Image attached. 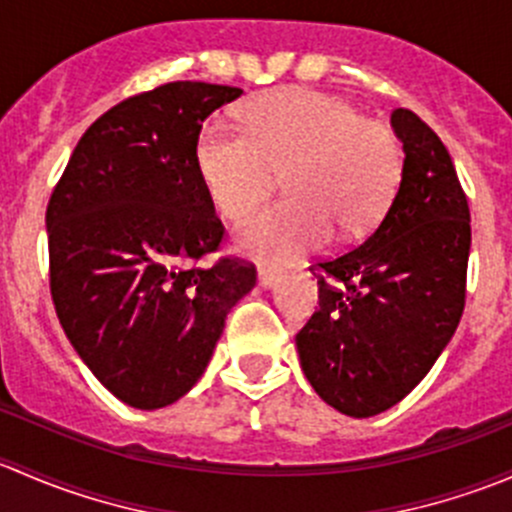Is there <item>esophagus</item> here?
Instances as JSON below:
<instances>
[{
  "instance_id": "esophagus-1",
  "label": "esophagus",
  "mask_w": 512,
  "mask_h": 512,
  "mask_svg": "<svg viewBox=\"0 0 512 512\" xmlns=\"http://www.w3.org/2000/svg\"><path fill=\"white\" fill-rule=\"evenodd\" d=\"M257 282H260V287L265 289L275 287L277 282H280V272L270 270V267H260V272H257Z\"/></svg>"
}]
</instances>
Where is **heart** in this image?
Segmentation results:
<instances>
[{
  "label": "heart",
  "instance_id": "1",
  "mask_svg": "<svg viewBox=\"0 0 512 512\" xmlns=\"http://www.w3.org/2000/svg\"><path fill=\"white\" fill-rule=\"evenodd\" d=\"M240 131L205 123L195 170L213 208L240 220L282 170L287 198L240 225L237 250L262 262H289L329 232L356 237L379 220L401 175V146L386 123L361 118L352 103L302 86L260 94L237 113Z\"/></svg>",
  "mask_w": 512,
  "mask_h": 512
}]
</instances>
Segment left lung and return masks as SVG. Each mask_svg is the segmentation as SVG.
Masks as SVG:
<instances>
[{"instance_id":"obj_1","label":"left lung","mask_w":512,"mask_h":512,"mask_svg":"<svg viewBox=\"0 0 512 512\" xmlns=\"http://www.w3.org/2000/svg\"><path fill=\"white\" fill-rule=\"evenodd\" d=\"M391 126L404 143L399 190L361 245L314 262L319 309L297 332L312 389L354 418L399 404L466 307L471 210L453 160L409 108Z\"/></svg>"}]
</instances>
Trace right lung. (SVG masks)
<instances>
[{
	"instance_id": "add662e5",
	"label": "right lung",
	"mask_w": 512,
	"mask_h": 512,
	"mask_svg": "<svg viewBox=\"0 0 512 512\" xmlns=\"http://www.w3.org/2000/svg\"><path fill=\"white\" fill-rule=\"evenodd\" d=\"M242 89L170 81L108 108L46 205L49 287L71 347L116 399L153 411L203 376L225 317L255 287L193 160L203 121Z\"/></svg>"
}]
</instances>
